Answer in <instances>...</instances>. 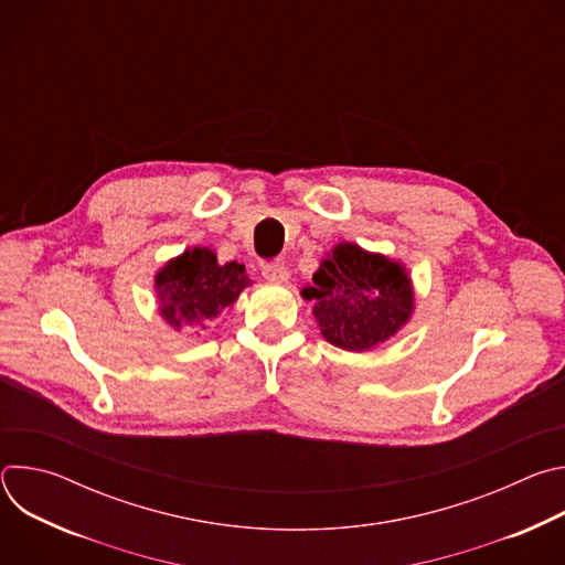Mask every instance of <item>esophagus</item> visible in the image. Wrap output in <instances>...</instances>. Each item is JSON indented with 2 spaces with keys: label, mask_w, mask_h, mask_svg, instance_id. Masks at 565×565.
Masks as SVG:
<instances>
[{
  "label": "esophagus",
  "mask_w": 565,
  "mask_h": 565,
  "mask_svg": "<svg viewBox=\"0 0 565 565\" xmlns=\"http://www.w3.org/2000/svg\"><path fill=\"white\" fill-rule=\"evenodd\" d=\"M264 279L270 284H286L288 281V268L284 264H273V266H264L262 270Z\"/></svg>",
  "instance_id": "esophagus-1"
}]
</instances>
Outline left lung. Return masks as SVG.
Returning a JSON list of instances; mask_svg holds the SVG:
<instances>
[{
    "label": "left lung",
    "mask_w": 565,
    "mask_h": 565,
    "mask_svg": "<svg viewBox=\"0 0 565 565\" xmlns=\"http://www.w3.org/2000/svg\"><path fill=\"white\" fill-rule=\"evenodd\" d=\"M329 344L369 353L405 329L416 310V290L405 264L369 253L351 241L333 246L301 288Z\"/></svg>",
    "instance_id": "8db88e82"
}]
</instances>
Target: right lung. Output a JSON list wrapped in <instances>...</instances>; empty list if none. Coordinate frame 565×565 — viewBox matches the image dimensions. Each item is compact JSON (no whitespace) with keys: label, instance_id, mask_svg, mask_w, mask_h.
<instances>
[{"label":"right lung","instance_id":"obj_1","mask_svg":"<svg viewBox=\"0 0 565 565\" xmlns=\"http://www.w3.org/2000/svg\"><path fill=\"white\" fill-rule=\"evenodd\" d=\"M248 286L253 281L244 264H218L216 253L207 246L185 248L153 275L158 315L174 331L212 329V321L232 308Z\"/></svg>","mask_w":565,"mask_h":565}]
</instances>
